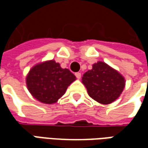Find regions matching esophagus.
<instances>
[{
  "label": "esophagus",
  "instance_id": "esophagus-1",
  "mask_svg": "<svg viewBox=\"0 0 148 148\" xmlns=\"http://www.w3.org/2000/svg\"><path fill=\"white\" fill-rule=\"evenodd\" d=\"M75 76H76V77L77 78H81V76H82V74H81V73H79V72H77V73H75Z\"/></svg>",
  "mask_w": 148,
  "mask_h": 148
}]
</instances>
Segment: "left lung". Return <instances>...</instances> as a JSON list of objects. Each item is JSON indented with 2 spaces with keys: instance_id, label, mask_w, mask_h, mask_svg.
Instances as JSON below:
<instances>
[{
  "instance_id": "left-lung-1",
  "label": "left lung",
  "mask_w": 148,
  "mask_h": 148,
  "mask_svg": "<svg viewBox=\"0 0 148 148\" xmlns=\"http://www.w3.org/2000/svg\"><path fill=\"white\" fill-rule=\"evenodd\" d=\"M82 83L90 97L103 105H109L120 97L125 86L124 77L104 62H97L92 70L83 74Z\"/></svg>"
}]
</instances>
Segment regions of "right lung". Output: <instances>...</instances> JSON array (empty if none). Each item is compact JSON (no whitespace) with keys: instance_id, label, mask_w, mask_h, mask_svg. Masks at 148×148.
I'll return each instance as SVG.
<instances>
[{"instance_id":"1","label":"right lung","mask_w":148,"mask_h":148,"mask_svg":"<svg viewBox=\"0 0 148 148\" xmlns=\"http://www.w3.org/2000/svg\"><path fill=\"white\" fill-rule=\"evenodd\" d=\"M76 77L62 69L55 60L34 66L26 77L27 87L34 98L44 104H54L65 93Z\"/></svg>"}]
</instances>
